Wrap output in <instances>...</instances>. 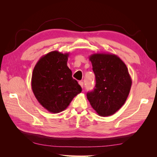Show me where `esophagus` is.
<instances>
[{
	"label": "esophagus",
	"mask_w": 157,
	"mask_h": 157,
	"mask_svg": "<svg viewBox=\"0 0 157 157\" xmlns=\"http://www.w3.org/2000/svg\"><path fill=\"white\" fill-rule=\"evenodd\" d=\"M78 84H79V85H80V86H81L82 88H83V86H84V82L82 81H79Z\"/></svg>",
	"instance_id": "34e87169"
}]
</instances>
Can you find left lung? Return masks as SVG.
Returning a JSON list of instances; mask_svg holds the SVG:
<instances>
[{
  "label": "left lung",
  "mask_w": 157,
  "mask_h": 157,
  "mask_svg": "<svg viewBox=\"0 0 157 157\" xmlns=\"http://www.w3.org/2000/svg\"><path fill=\"white\" fill-rule=\"evenodd\" d=\"M96 76V86L87 98L99 116L115 114L129 95L132 78L125 63L117 55L94 54L89 57Z\"/></svg>",
  "instance_id": "8db88e82"
}]
</instances>
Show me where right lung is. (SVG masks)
I'll return each mask as SVG.
<instances>
[{"mask_svg":"<svg viewBox=\"0 0 157 157\" xmlns=\"http://www.w3.org/2000/svg\"><path fill=\"white\" fill-rule=\"evenodd\" d=\"M69 54L52 51L38 61L33 71L31 88L37 101L52 113L64 111L82 92L67 67Z\"/></svg>","mask_w":157,"mask_h":157,"instance_id":"obj_1","label":"right lung"}]
</instances>
